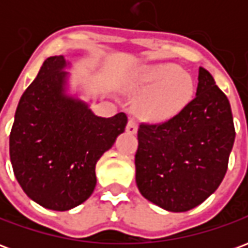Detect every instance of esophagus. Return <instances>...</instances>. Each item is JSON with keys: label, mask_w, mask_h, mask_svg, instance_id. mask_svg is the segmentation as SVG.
Returning <instances> with one entry per match:
<instances>
[{"label": "esophagus", "mask_w": 248, "mask_h": 248, "mask_svg": "<svg viewBox=\"0 0 248 248\" xmlns=\"http://www.w3.org/2000/svg\"><path fill=\"white\" fill-rule=\"evenodd\" d=\"M138 130V124L134 118H130L129 122H127V126H126V131L130 133V134H135Z\"/></svg>", "instance_id": "esophagus-1"}]
</instances>
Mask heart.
I'll return each instance as SVG.
<instances>
[{"label": "heart", "mask_w": 248, "mask_h": 248, "mask_svg": "<svg viewBox=\"0 0 248 248\" xmlns=\"http://www.w3.org/2000/svg\"><path fill=\"white\" fill-rule=\"evenodd\" d=\"M135 87L140 93L135 108L142 117L155 122L177 117L195 94L192 77L175 63L146 66L137 77Z\"/></svg>", "instance_id": "b5f03b06"}]
</instances>
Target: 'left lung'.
<instances>
[{
	"label": "left lung",
	"instance_id": "obj_1",
	"mask_svg": "<svg viewBox=\"0 0 248 248\" xmlns=\"http://www.w3.org/2000/svg\"><path fill=\"white\" fill-rule=\"evenodd\" d=\"M234 140L229 99L213 76L199 67L197 94L182 113L165 124L138 129V190L166 211L197 207L223 181Z\"/></svg>",
	"mask_w": 248,
	"mask_h": 248
}]
</instances>
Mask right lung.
Instances as JSON below:
<instances>
[{
  "label": "right lung",
  "instance_id": "1",
  "mask_svg": "<svg viewBox=\"0 0 248 248\" xmlns=\"http://www.w3.org/2000/svg\"><path fill=\"white\" fill-rule=\"evenodd\" d=\"M71 63L49 57L22 97L10 133V162L25 194L40 206L66 211L83 203L95 185V165L127 124L110 118L70 90Z\"/></svg>",
  "mask_w": 248,
  "mask_h": 248
}]
</instances>
